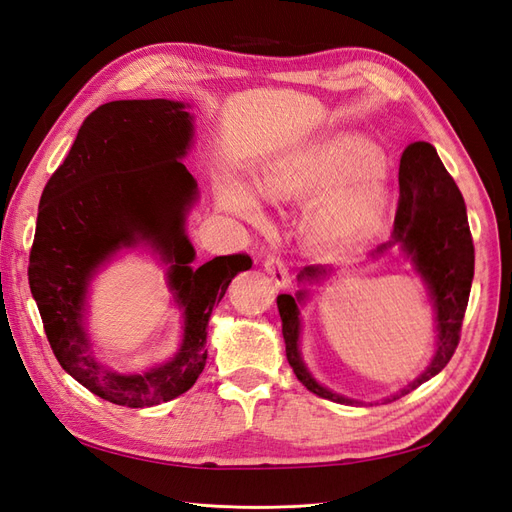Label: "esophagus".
I'll list each match as a JSON object with an SVG mask.
<instances>
[{
    "label": "esophagus",
    "mask_w": 512,
    "mask_h": 512,
    "mask_svg": "<svg viewBox=\"0 0 512 512\" xmlns=\"http://www.w3.org/2000/svg\"><path fill=\"white\" fill-rule=\"evenodd\" d=\"M265 271L271 275V280L275 282V286L280 288H288L290 286V275L284 262L280 260V256H267L265 258Z\"/></svg>",
    "instance_id": "34e87169"
}]
</instances>
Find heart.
<instances>
[{"label":"heart","instance_id":"b5f03b06","mask_svg":"<svg viewBox=\"0 0 512 512\" xmlns=\"http://www.w3.org/2000/svg\"><path fill=\"white\" fill-rule=\"evenodd\" d=\"M378 151L352 134H339L309 147L292 149L269 162L258 179V192L273 203H292L320 194H333L314 211L307 239L316 250L329 252L365 237L380 220L386 194L378 181L345 185L371 173L378 166ZM228 211L256 220V198L239 181L222 190Z\"/></svg>","mask_w":512,"mask_h":512}]
</instances>
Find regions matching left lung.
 <instances>
[{
    "label": "left lung",
    "instance_id": "obj_1",
    "mask_svg": "<svg viewBox=\"0 0 512 512\" xmlns=\"http://www.w3.org/2000/svg\"><path fill=\"white\" fill-rule=\"evenodd\" d=\"M391 247H399L404 258L412 262L429 290V299L436 312V352L421 376L404 386L399 393L382 399L384 404L408 395L416 386L431 380L446 367L459 344L461 322L466 314L472 277H474V243L470 235L468 213L463 196L453 177L446 173L438 151L433 145L418 141L406 147L399 162V205L391 239L378 245L369 258H378ZM333 269L312 265L299 275L297 294H280L277 309L282 318V335L286 342V359L294 376L307 391L337 404H363L348 399L322 386L303 363L299 350L301 307L309 299V286L322 284Z\"/></svg>",
    "mask_w": 512,
    "mask_h": 512
}]
</instances>
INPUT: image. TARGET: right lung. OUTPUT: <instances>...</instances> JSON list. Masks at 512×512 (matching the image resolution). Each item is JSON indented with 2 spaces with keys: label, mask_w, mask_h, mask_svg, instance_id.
<instances>
[{
  "label": "right lung",
  "mask_w": 512,
  "mask_h": 512,
  "mask_svg": "<svg viewBox=\"0 0 512 512\" xmlns=\"http://www.w3.org/2000/svg\"><path fill=\"white\" fill-rule=\"evenodd\" d=\"M194 117L175 100H115L98 106L40 198L29 254V288L44 333L68 374L117 406L147 408L192 389L207 363V327L245 254L192 267L185 220L198 183L181 162L192 147ZM158 253L182 309L184 335L173 360L136 375L104 368L90 350L86 297L93 277L121 249Z\"/></svg>",
  "instance_id": "obj_1"
}]
</instances>
